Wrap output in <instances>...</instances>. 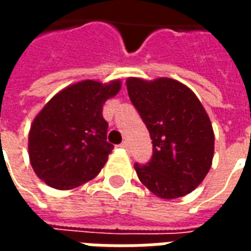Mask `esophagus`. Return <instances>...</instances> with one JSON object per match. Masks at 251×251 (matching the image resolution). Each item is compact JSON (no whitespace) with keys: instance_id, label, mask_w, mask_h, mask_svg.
Segmentation results:
<instances>
[{"instance_id":"esophagus-1","label":"esophagus","mask_w":251,"mask_h":251,"mask_svg":"<svg viewBox=\"0 0 251 251\" xmlns=\"http://www.w3.org/2000/svg\"><path fill=\"white\" fill-rule=\"evenodd\" d=\"M121 148H124V149H126V151H129V142L127 141H124V142H121V145H120Z\"/></svg>"}]
</instances>
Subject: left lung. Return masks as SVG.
<instances>
[{
	"instance_id": "8db88e82",
	"label": "left lung",
	"mask_w": 251,
	"mask_h": 251,
	"mask_svg": "<svg viewBox=\"0 0 251 251\" xmlns=\"http://www.w3.org/2000/svg\"><path fill=\"white\" fill-rule=\"evenodd\" d=\"M126 87L153 144L152 158L134 164L138 179L161 199L192 192L214 157V131L204 107L187 86L169 77H130Z\"/></svg>"
}]
</instances>
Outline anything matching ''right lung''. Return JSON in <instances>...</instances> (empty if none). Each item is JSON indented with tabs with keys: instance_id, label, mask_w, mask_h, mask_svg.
I'll return each mask as SVG.
<instances>
[{
	"instance_id": "add662e5",
	"label": "right lung",
	"mask_w": 251,
	"mask_h": 251,
	"mask_svg": "<svg viewBox=\"0 0 251 251\" xmlns=\"http://www.w3.org/2000/svg\"><path fill=\"white\" fill-rule=\"evenodd\" d=\"M121 82L84 80L56 94L37 114L29 131V160L39 179L52 188L72 189L94 179L114 145L107 142L103 104Z\"/></svg>"
}]
</instances>
